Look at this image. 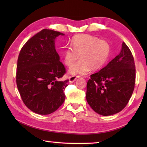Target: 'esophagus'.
Segmentation results:
<instances>
[{"label":"esophagus","mask_w":147,"mask_h":147,"mask_svg":"<svg viewBox=\"0 0 147 147\" xmlns=\"http://www.w3.org/2000/svg\"><path fill=\"white\" fill-rule=\"evenodd\" d=\"M78 78V76H71L69 78V82L70 83H73L76 81V80Z\"/></svg>","instance_id":"34e87169"}]
</instances>
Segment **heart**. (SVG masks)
I'll list each match as a JSON object with an SVG mask.
<instances>
[{
    "label": "heart",
    "instance_id": "obj_1",
    "mask_svg": "<svg viewBox=\"0 0 147 147\" xmlns=\"http://www.w3.org/2000/svg\"><path fill=\"white\" fill-rule=\"evenodd\" d=\"M70 47L65 50L63 62L70 67L80 56L81 59L71 67L69 73L73 75H83L91 70H98L105 65L110 53V45L97 37L84 34L72 39Z\"/></svg>",
    "mask_w": 147,
    "mask_h": 147
}]
</instances>
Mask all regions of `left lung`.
Segmentation results:
<instances>
[{
    "mask_svg": "<svg viewBox=\"0 0 147 147\" xmlns=\"http://www.w3.org/2000/svg\"><path fill=\"white\" fill-rule=\"evenodd\" d=\"M136 66L124 42L117 56L106 67L91 75L87 84L86 100L100 115H111L125 108L133 93Z\"/></svg>",
    "mask_w": 147,
    "mask_h": 147,
    "instance_id": "obj_1",
    "label": "left lung"
}]
</instances>
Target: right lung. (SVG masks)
<instances>
[{
	"label": "right lung",
	"mask_w": 147,
	"mask_h": 147,
	"mask_svg": "<svg viewBox=\"0 0 147 147\" xmlns=\"http://www.w3.org/2000/svg\"><path fill=\"white\" fill-rule=\"evenodd\" d=\"M61 32L43 29L21 49L17 60L16 82L26 106L39 115L53 113L63 103L69 80L61 81L65 73L57 53L55 40Z\"/></svg>",
	"instance_id": "1"
}]
</instances>
